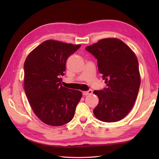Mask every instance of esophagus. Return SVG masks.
Wrapping results in <instances>:
<instances>
[{
    "label": "esophagus",
    "mask_w": 159,
    "mask_h": 159,
    "mask_svg": "<svg viewBox=\"0 0 159 159\" xmlns=\"http://www.w3.org/2000/svg\"><path fill=\"white\" fill-rule=\"evenodd\" d=\"M83 95H91L93 93V91L90 89L89 91H83Z\"/></svg>",
    "instance_id": "esophagus-1"
}]
</instances>
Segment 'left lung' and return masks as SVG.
Returning a JSON list of instances; mask_svg holds the SVG:
<instances>
[{
  "instance_id": "left-lung-1",
  "label": "left lung",
  "mask_w": 159,
  "mask_h": 159,
  "mask_svg": "<svg viewBox=\"0 0 159 159\" xmlns=\"http://www.w3.org/2000/svg\"><path fill=\"white\" fill-rule=\"evenodd\" d=\"M85 50L98 60L99 71L107 85L93 91L99 98L93 114L103 122L120 121L133 108L140 87L137 57L126 44L115 38H103Z\"/></svg>"
}]
</instances>
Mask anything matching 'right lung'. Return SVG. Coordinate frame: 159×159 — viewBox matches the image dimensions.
Segmentation results:
<instances>
[{"mask_svg":"<svg viewBox=\"0 0 159 159\" xmlns=\"http://www.w3.org/2000/svg\"><path fill=\"white\" fill-rule=\"evenodd\" d=\"M48 40L28 55L24 64V88L34 113L48 125L61 126L74 116L82 96L80 91L62 86L68 57L80 48Z\"/></svg>","mask_w":159,"mask_h":159,"instance_id":"right-lung-1","label":"right lung"}]
</instances>
